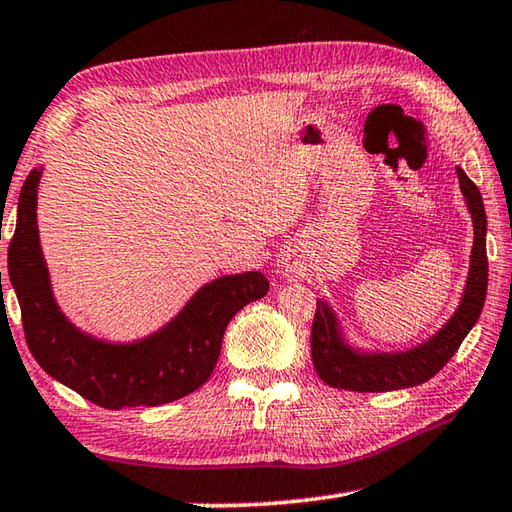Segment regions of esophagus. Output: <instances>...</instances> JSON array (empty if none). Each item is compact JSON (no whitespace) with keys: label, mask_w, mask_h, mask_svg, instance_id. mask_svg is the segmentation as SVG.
Wrapping results in <instances>:
<instances>
[{"label":"esophagus","mask_w":512,"mask_h":512,"mask_svg":"<svg viewBox=\"0 0 512 512\" xmlns=\"http://www.w3.org/2000/svg\"><path fill=\"white\" fill-rule=\"evenodd\" d=\"M291 271H293L291 264H284V262L280 264V273H282V275H288V273H291Z\"/></svg>","instance_id":"esophagus-1"}]
</instances>
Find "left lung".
<instances>
[{"instance_id": "left-lung-1", "label": "left lung", "mask_w": 512, "mask_h": 512, "mask_svg": "<svg viewBox=\"0 0 512 512\" xmlns=\"http://www.w3.org/2000/svg\"><path fill=\"white\" fill-rule=\"evenodd\" d=\"M459 188L466 199L468 212L475 228V241L470 253V271L466 291L452 318L423 345L407 351H360L351 347L342 336L338 315L331 306L318 300L311 327L313 367L324 383L349 392H394L421 385L439 374L463 338L479 320L488 291V257H486V210L481 192L468 174L457 167Z\"/></svg>"}]
</instances>
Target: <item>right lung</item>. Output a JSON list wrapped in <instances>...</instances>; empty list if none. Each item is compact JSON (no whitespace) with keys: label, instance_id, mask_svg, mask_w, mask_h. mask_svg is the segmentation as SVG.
Returning a JSON list of instances; mask_svg holds the SVG:
<instances>
[{"label":"right lung","instance_id":"right-lung-1","mask_svg":"<svg viewBox=\"0 0 512 512\" xmlns=\"http://www.w3.org/2000/svg\"><path fill=\"white\" fill-rule=\"evenodd\" d=\"M40 176L42 167L26 176L8 246V275L37 365L107 410L165 405L199 389L217 365L232 315L268 293L266 277L259 271L217 277L143 340L107 342L89 336L60 311L51 291L37 235Z\"/></svg>","mask_w":512,"mask_h":512}]
</instances>
